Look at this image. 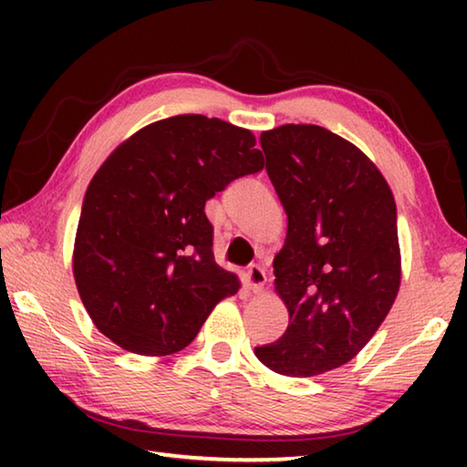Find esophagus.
<instances>
[{"mask_svg": "<svg viewBox=\"0 0 467 467\" xmlns=\"http://www.w3.org/2000/svg\"><path fill=\"white\" fill-rule=\"evenodd\" d=\"M265 286V272L259 265L247 267V288L251 292H262Z\"/></svg>", "mask_w": 467, "mask_h": 467, "instance_id": "esophagus-1", "label": "esophagus"}]
</instances>
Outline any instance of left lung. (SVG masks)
Instances as JSON below:
<instances>
[{"label":"left lung","mask_w":467,"mask_h":467,"mask_svg":"<svg viewBox=\"0 0 467 467\" xmlns=\"http://www.w3.org/2000/svg\"><path fill=\"white\" fill-rule=\"evenodd\" d=\"M259 144L288 216L274 286L290 319L255 357L274 373L315 377L357 357L398 296L395 200L360 148L319 125H280Z\"/></svg>","instance_id":"left-lung-1"}]
</instances>
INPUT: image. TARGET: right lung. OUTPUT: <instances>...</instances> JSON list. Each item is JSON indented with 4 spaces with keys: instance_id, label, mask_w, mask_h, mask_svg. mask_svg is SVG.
I'll list each match as a JSON object with an SVG mask.
<instances>
[{
    "instance_id": "right-lung-1",
    "label": "right lung",
    "mask_w": 467,
    "mask_h": 467,
    "mask_svg": "<svg viewBox=\"0 0 467 467\" xmlns=\"http://www.w3.org/2000/svg\"><path fill=\"white\" fill-rule=\"evenodd\" d=\"M264 169L255 136L216 117L177 115L117 146L86 189L74 280L102 336L141 357L193 342L241 288L214 262L205 202Z\"/></svg>"
}]
</instances>
